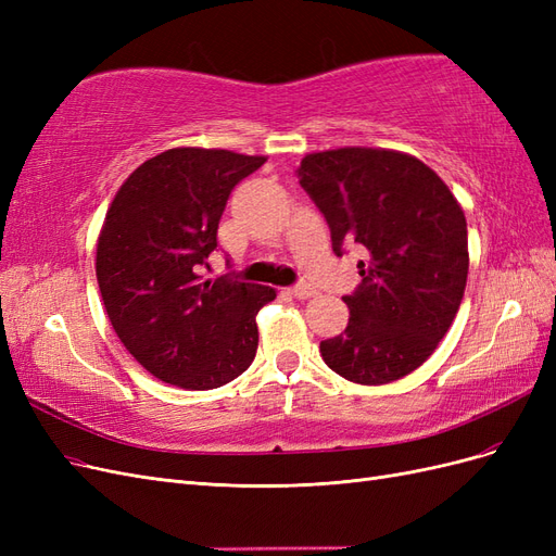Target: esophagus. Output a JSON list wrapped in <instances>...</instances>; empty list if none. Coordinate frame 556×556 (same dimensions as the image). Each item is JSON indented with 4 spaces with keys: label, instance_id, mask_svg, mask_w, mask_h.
Instances as JSON below:
<instances>
[{
    "label": "esophagus",
    "instance_id": "obj_1",
    "mask_svg": "<svg viewBox=\"0 0 556 556\" xmlns=\"http://www.w3.org/2000/svg\"><path fill=\"white\" fill-rule=\"evenodd\" d=\"M290 294L294 296V299H311V296H315L317 294V290L315 288H311V285H306V282H301V285H294V288H290Z\"/></svg>",
    "mask_w": 556,
    "mask_h": 556
}]
</instances>
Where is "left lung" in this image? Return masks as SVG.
Here are the masks:
<instances>
[{
	"label": "left lung",
	"mask_w": 556,
	"mask_h": 556,
	"mask_svg": "<svg viewBox=\"0 0 556 556\" xmlns=\"http://www.w3.org/2000/svg\"><path fill=\"white\" fill-rule=\"evenodd\" d=\"M299 182L323 211L331 248L357 243L362 285L343 296V333L319 343L350 382L387 384L422 366L447 333L466 290V217L447 185L408 153L336 148L301 160Z\"/></svg>",
	"instance_id": "obj_1"
}]
</instances>
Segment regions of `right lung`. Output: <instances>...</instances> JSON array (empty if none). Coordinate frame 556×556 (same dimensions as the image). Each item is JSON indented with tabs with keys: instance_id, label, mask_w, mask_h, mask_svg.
Returning <instances> with one entry per match:
<instances>
[{
	"instance_id": "right-lung-1",
	"label": "right lung",
	"mask_w": 556,
	"mask_h": 556,
	"mask_svg": "<svg viewBox=\"0 0 556 556\" xmlns=\"http://www.w3.org/2000/svg\"><path fill=\"white\" fill-rule=\"evenodd\" d=\"M262 155L172 148L115 192L97 241V282L117 339L148 374L182 390H215L255 359V315L274 288L204 280L227 199Z\"/></svg>"
}]
</instances>
